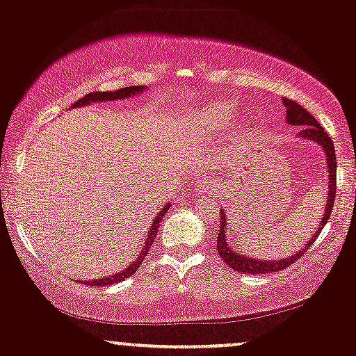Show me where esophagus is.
<instances>
[{
	"label": "esophagus",
	"instance_id": "1",
	"mask_svg": "<svg viewBox=\"0 0 356 356\" xmlns=\"http://www.w3.org/2000/svg\"><path fill=\"white\" fill-rule=\"evenodd\" d=\"M204 184V187H213V186H216V182H213V179H205V181L202 182Z\"/></svg>",
	"mask_w": 356,
	"mask_h": 356
}]
</instances>
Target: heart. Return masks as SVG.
Here are the masks:
<instances>
[{
	"label": "heart",
	"instance_id": "b5f03b06",
	"mask_svg": "<svg viewBox=\"0 0 356 356\" xmlns=\"http://www.w3.org/2000/svg\"><path fill=\"white\" fill-rule=\"evenodd\" d=\"M230 115L232 109L224 102H211L191 115L187 121V129L197 136L213 134L225 126Z\"/></svg>",
	"mask_w": 356,
	"mask_h": 356
}]
</instances>
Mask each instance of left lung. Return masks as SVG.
<instances>
[{
    "mask_svg": "<svg viewBox=\"0 0 356 356\" xmlns=\"http://www.w3.org/2000/svg\"><path fill=\"white\" fill-rule=\"evenodd\" d=\"M284 106L286 109V122L292 124V126H300L303 127L302 132L298 136L305 137V139L314 140V143H318L323 147L325 156H327L328 162V199H327V207H325V213L320 220L318 230H316L314 237L310 238V242L305 243V247H302V250L298 254L290 257V259L278 260V262H272V260H254L248 259V257H243L242 254H235L232 247H229V234H227V216L225 212H220V219L217 224H219V234H217V252H219L220 259L229 265L230 268H234L235 272L248 273V275H264V273H273L280 272L284 268L289 267L297 262L300 257L305 254V252L310 248L312 243L316 241L322 229L327 224L330 219V213L333 211V204H335V194H337V156H335V145H333L332 137H330L327 132L323 131V127L320 126L318 121L305 108H302L298 102H295L289 97L284 99Z\"/></svg>",
    "mask_w": 356,
    "mask_h": 356,
    "instance_id": "8db88e82",
    "label": "left lung"
}]
</instances>
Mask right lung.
I'll return each instance as SVG.
<instances>
[{
  "mask_svg": "<svg viewBox=\"0 0 356 356\" xmlns=\"http://www.w3.org/2000/svg\"><path fill=\"white\" fill-rule=\"evenodd\" d=\"M143 86H129V88H122V89H118V91H109V92H89L86 94L84 97H81L79 101H76L74 104H72V108H76V106H88L91 104V102H102V101H115V99H126V97H131L132 94L136 92H140L143 91ZM170 204L164 205V209L159 211V213L156 216V219L152 220L151 224V230H149V235L147 238H145L144 245H143V250H140V254L137 255V259L132 262L129 267L124 268L121 273H115V275H111V277H102L99 280H86L84 284L88 285H92V286H97V285H113V284H119V282L126 280V278H129L132 273H134L137 268L143 265V260L145 259V255H147L149 248L154 243V238H156L157 235V230H159V225H161V220L164 219L165 212L169 211Z\"/></svg>",
  "mask_w": 356,
  "mask_h": 356,
  "instance_id": "obj_1",
  "label": "right lung"
}]
</instances>
